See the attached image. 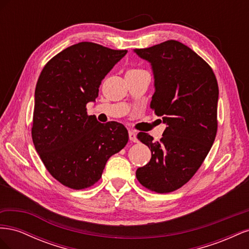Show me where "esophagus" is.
<instances>
[{"label":"esophagus","mask_w":249,"mask_h":249,"mask_svg":"<svg viewBox=\"0 0 249 249\" xmlns=\"http://www.w3.org/2000/svg\"><path fill=\"white\" fill-rule=\"evenodd\" d=\"M129 138L132 142H138V138H137V134L135 133L134 131H129Z\"/></svg>","instance_id":"1"}]
</instances>
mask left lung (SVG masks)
<instances>
[{
  "label": "left lung",
  "instance_id": "8db88e82",
  "mask_svg": "<svg viewBox=\"0 0 249 249\" xmlns=\"http://www.w3.org/2000/svg\"><path fill=\"white\" fill-rule=\"evenodd\" d=\"M134 52L152 66L155 93L150 108L166 129L160 141L137 138L152 158L136 171L139 183L158 193L185 185L201 166L217 133L218 84L211 66L182 42L167 40Z\"/></svg>",
  "mask_w": 249,
  "mask_h": 249
}]
</instances>
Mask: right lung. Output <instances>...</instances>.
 <instances>
[{
	"label": "right lung",
	"instance_id": "obj_1",
	"mask_svg": "<svg viewBox=\"0 0 249 249\" xmlns=\"http://www.w3.org/2000/svg\"><path fill=\"white\" fill-rule=\"evenodd\" d=\"M126 53L79 42L53 57L37 81L34 146L52 177L71 189L95 184L109 158L129 140L124 124H101L86 111L103 79Z\"/></svg>",
	"mask_w": 249,
	"mask_h": 249
}]
</instances>
